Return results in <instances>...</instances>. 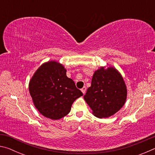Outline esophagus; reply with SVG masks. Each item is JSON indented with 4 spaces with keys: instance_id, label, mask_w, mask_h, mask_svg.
Segmentation results:
<instances>
[{
    "instance_id": "obj_1",
    "label": "esophagus",
    "mask_w": 155,
    "mask_h": 155,
    "mask_svg": "<svg viewBox=\"0 0 155 155\" xmlns=\"http://www.w3.org/2000/svg\"><path fill=\"white\" fill-rule=\"evenodd\" d=\"M86 89H87V88H86L85 86H84V87H83L82 89H81V91H82V92H83V94H85Z\"/></svg>"
}]
</instances>
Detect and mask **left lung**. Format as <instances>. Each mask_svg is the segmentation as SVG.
Returning <instances> with one entry per match:
<instances>
[{"label": "left lung", "mask_w": 155, "mask_h": 155, "mask_svg": "<svg viewBox=\"0 0 155 155\" xmlns=\"http://www.w3.org/2000/svg\"><path fill=\"white\" fill-rule=\"evenodd\" d=\"M127 96V86L122 75L114 67H101L94 72L91 86L84 100L99 118L109 117L124 105Z\"/></svg>", "instance_id": "obj_1"}]
</instances>
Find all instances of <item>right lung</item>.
Returning <instances> with one entry per match:
<instances>
[{
	"instance_id": "add662e5",
	"label": "right lung",
	"mask_w": 155,
	"mask_h": 155,
	"mask_svg": "<svg viewBox=\"0 0 155 155\" xmlns=\"http://www.w3.org/2000/svg\"><path fill=\"white\" fill-rule=\"evenodd\" d=\"M28 89L35 108L51 120H59L69 114L72 103L83 96L66 70L59 63H44L30 80Z\"/></svg>"
}]
</instances>
